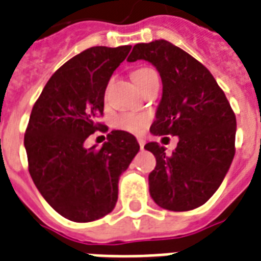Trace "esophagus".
<instances>
[{
	"label": "esophagus",
	"instance_id": "esophagus-1",
	"mask_svg": "<svg viewBox=\"0 0 261 261\" xmlns=\"http://www.w3.org/2000/svg\"><path fill=\"white\" fill-rule=\"evenodd\" d=\"M137 141H139V144H140V148H141V149L144 148V144H145V141L143 140V139H139V140H137Z\"/></svg>",
	"mask_w": 261,
	"mask_h": 261
}]
</instances>
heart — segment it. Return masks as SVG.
Masks as SVG:
<instances>
[{"mask_svg": "<svg viewBox=\"0 0 261 261\" xmlns=\"http://www.w3.org/2000/svg\"><path fill=\"white\" fill-rule=\"evenodd\" d=\"M156 74L152 69L148 68H141V69L135 70L132 73L133 82L136 83L137 86L147 80L149 76ZM149 117L145 114H136V113H122L120 116L116 117L114 120V125L118 129L126 130L129 133H141L145 129V126L148 125Z\"/></svg>", "mask_w": 261, "mask_h": 261, "instance_id": "obj_1", "label": "heart"}]
</instances>
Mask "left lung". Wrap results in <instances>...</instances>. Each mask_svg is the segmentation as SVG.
Listing matches in <instances>:
<instances>
[{
	"mask_svg": "<svg viewBox=\"0 0 261 261\" xmlns=\"http://www.w3.org/2000/svg\"><path fill=\"white\" fill-rule=\"evenodd\" d=\"M151 62L162 79V99L151 125L155 136H178L177 148L149 141L156 166L148 175L149 195L169 211L203 205L221 187L233 162L237 121L225 92L210 70L167 40L133 46L129 62Z\"/></svg>",
	"mask_w": 261,
	"mask_h": 261,
	"instance_id": "obj_1",
	"label": "left lung"
}]
</instances>
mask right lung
Listing matches in <instances>:
<instances>
[{
	"label": "right lung",
	"mask_w": 261,
	"mask_h": 261,
	"mask_svg": "<svg viewBox=\"0 0 261 261\" xmlns=\"http://www.w3.org/2000/svg\"><path fill=\"white\" fill-rule=\"evenodd\" d=\"M132 46H95L64 64L32 108L24 147L31 178L51 207L66 219L92 222L114 210L120 175L140 149L136 137L112 130L100 148L84 147L96 130H108L105 91Z\"/></svg>",
	"instance_id": "right-lung-1"
}]
</instances>
